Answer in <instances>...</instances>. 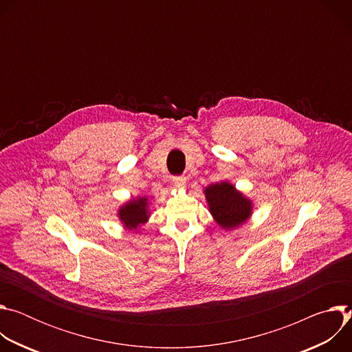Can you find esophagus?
<instances>
[{
  "label": "esophagus",
  "instance_id": "obj_1",
  "mask_svg": "<svg viewBox=\"0 0 352 352\" xmlns=\"http://www.w3.org/2000/svg\"><path fill=\"white\" fill-rule=\"evenodd\" d=\"M173 182L177 188H184L186 185V178L184 175H178V177L173 178Z\"/></svg>",
  "mask_w": 352,
  "mask_h": 352
}]
</instances>
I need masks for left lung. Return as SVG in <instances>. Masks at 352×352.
<instances>
[{
  "instance_id": "1",
  "label": "left lung",
  "mask_w": 352,
  "mask_h": 352,
  "mask_svg": "<svg viewBox=\"0 0 352 352\" xmlns=\"http://www.w3.org/2000/svg\"><path fill=\"white\" fill-rule=\"evenodd\" d=\"M205 195L212 216L223 228L230 230L241 226L252 212L250 200L228 182L210 185L205 189Z\"/></svg>"
}]
</instances>
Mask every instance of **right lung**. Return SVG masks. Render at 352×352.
I'll return each instance as SVG.
<instances>
[{
	"mask_svg": "<svg viewBox=\"0 0 352 352\" xmlns=\"http://www.w3.org/2000/svg\"><path fill=\"white\" fill-rule=\"evenodd\" d=\"M120 219L125 224L126 228L135 230L140 224L146 223L148 219L147 213V199L138 197L136 200H131L129 204L120 209Z\"/></svg>",
	"mask_w": 352,
	"mask_h": 352,
	"instance_id": "add662e5",
	"label": "right lung"
}]
</instances>
